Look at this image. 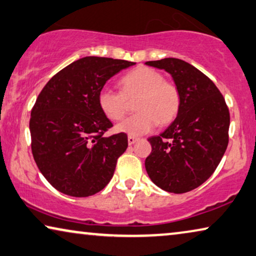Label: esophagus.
<instances>
[{
  "instance_id": "esophagus-1",
  "label": "esophagus",
  "mask_w": 256,
  "mask_h": 256,
  "mask_svg": "<svg viewBox=\"0 0 256 256\" xmlns=\"http://www.w3.org/2000/svg\"><path fill=\"white\" fill-rule=\"evenodd\" d=\"M137 140H138V138H137V137L132 136V135L128 136V144H129V145H132V144L135 143V142H137Z\"/></svg>"
}]
</instances>
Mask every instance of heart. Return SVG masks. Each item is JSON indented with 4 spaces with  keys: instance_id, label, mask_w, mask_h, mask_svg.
<instances>
[{
    "instance_id": "b5f03b06",
    "label": "heart",
    "mask_w": 256,
    "mask_h": 256,
    "mask_svg": "<svg viewBox=\"0 0 256 256\" xmlns=\"http://www.w3.org/2000/svg\"><path fill=\"white\" fill-rule=\"evenodd\" d=\"M120 92L108 88L98 94V105L111 121H120L134 102L137 113L116 126V130L129 135H143L156 124L167 126L178 114L180 94L178 86L164 80L162 73L152 68L138 66L120 80Z\"/></svg>"
}]
</instances>
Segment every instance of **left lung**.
<instances>
[{"label":"left lung","mask_w":256,"mask_h":256,"mask_svg":"<svg viewBox=\"0 0 256 256\" xmlns=\"http://www.w3.org/2000/svg\"><path fill=\"white\" fill-rule=\"evenodd\" d=\"M145 64L170 74L180 94L176 119L148 140L152 151L145 168L160 188L186 194L206 182L218 166L229 143V108L214 82L188 62L164 58Z\"/></svg>","instance_id":"obj_1"}]
</instances>
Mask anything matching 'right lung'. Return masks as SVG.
<instances>
[{"mask_svg": "<svg viewBox=\"0 0 256 256\" xmlns=\"http://www.w3.org/2000/svg\"><path fill=\"white\" fill-rule=\"evenodd\" d=\"M136 62L84 57L60 70L41 90L30 112L35 162L56 190L89 196L108 186L127 150V134L105 137L113 127L98 105L108 78Z\"/></svg>", "mask_w": 256, "mask_h": 256, "instance_id": "obj_1", "label": "right lung"}]
</instances>
